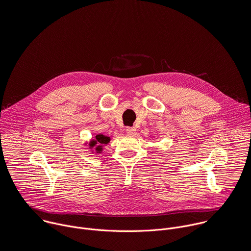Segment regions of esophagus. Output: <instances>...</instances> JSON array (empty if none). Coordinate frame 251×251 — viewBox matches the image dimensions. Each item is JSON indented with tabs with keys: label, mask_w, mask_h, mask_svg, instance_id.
Returning <instances> with one entry per match:
<instances>
[{
	"label": "esophagus",
	"mask_w": 251,
	"mask_h": 251,
	"mask_svg": "<svg viewBox=\"0 0 251 251\" xmlns=\"http://www.w3.org/2000/svg\"><path fill=\"white\" fill-rule=\"evenodd\" d=\"M135 131H136V128L134 126H127L126 127V132L129 135H133L135 133Z\"/></svg>",
	"instance_id": "1"
}]
</instances>
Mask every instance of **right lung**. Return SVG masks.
Here are the masks:
<instances>
[{
  "label": "right lung",
  "mask_w": 251,
  "mask_h": 251,
  "mask_svg": "<svg viewBox=\"0 0 251 251\" xmlns=\"http://www.w3.org/2000/svg\"><path fill=\"white\" fill-rule=\"evenodd\" d=\"M110 140H111V138L109 136H106L103 134H98V135H96L95 139H93L89 142V148L92 149L94 146H96L95 147L96 152L101 153L103 150V144H108L110 142Z\"/></svg>",
  "instance_id": "1"
}]
</instances>
